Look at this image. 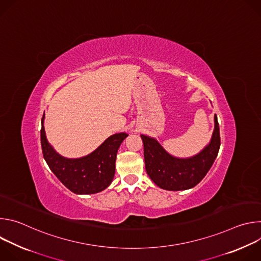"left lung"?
Here are the masks:
<instances>
[{"label": "left lung", "instance_id": "obj_1", "mask_svg": "<svg viewBox=\"0 0 261 261\" xmlns=\"http://www.w3.org/2000/svg\"><path fill=\"white\" fill-rule=\"evenodd\" d=\"M210 143L197 155L190 158H176L167 153L153 137L140 135L143 142L145 170L158 187L179 191L191 189L205 176L220 148V130L217 116Z\"/></svg>", "mask_w": 261, "mask_h": 261}]
</instances>
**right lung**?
<instances>
[{"label": "right lung", "mask_w": 261, "mask_h": 261, "mask_svg": "<svg viewBox=\"0 0 261 261\" xmlns=\"http://www.w3.org/2000/svg\"><path fill=\"white\" fill-rule=\"evenodd\" d=\"M43 123L44 115L41 120L43 157L65 187L76 194H94L106 189L115 176L118 150L128 134L123 132L111 135L90 155L68 159L58 154L48 143Z\"/></svg>", "instance_id": "1"}]
</instances>
